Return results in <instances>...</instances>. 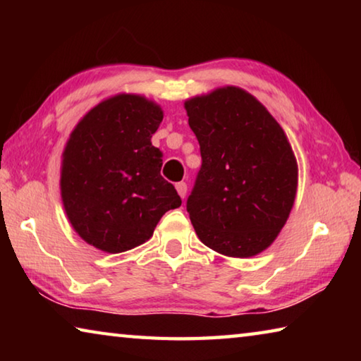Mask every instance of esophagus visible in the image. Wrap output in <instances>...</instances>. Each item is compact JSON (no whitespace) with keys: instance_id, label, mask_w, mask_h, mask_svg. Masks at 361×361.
I'll return each mask as SVG.
<instances>
[{"instance_id":"34e87169","label":"esophagus","mask_w":361,"mask_h":361,"mask_svg":"<svg viewBox=\"0 0 361 361\" xmlns=\"http://www.w3.org/2000/svg\"><path fill=\"white\" fill-rule=\"evenodd\" d=\"M176 191H178L181 199H185L186 197V192H188V185H186V183L185 181L176 183Z\"/></svg>"}]
</instances>
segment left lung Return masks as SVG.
Masks as SVG:
<instances>
[{"label": "left lung", "mask_w": 361, "mask_h": 361, "mask_svg": "<svg viewBox=\"0 0 361 361\" xmlns=\"http://www.w3.org/2000/svg\"><path fill=\"white\" fill-rule=\"evenodd\" d=\"M202 166L186 210L215 252L248 258L276 240L288 219L298 166L285 132L261 103L234 85L185 103Z\"/></svg>", "instance_id": "obj_1"}]
</instances>
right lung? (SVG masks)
<instances>
[{
  "label": "right lung",
  "mask_w": 361,
  "mask_h": 361,
  "mask_svg": "<svg viewBox=\"0 0 361 361\" xmlns=\"http://www.w3.org/2000/svg\"><path fill=\"white\" fill-rule=\"evenodd\" d=\"M162 109L145 97L121 94L84 116L62 162V200L73 228L108 253L142 245L181 199L162 178V151L151 145Z\"/></svg>",
  "instance_id": "right-lung-1"
}]
</instances>
